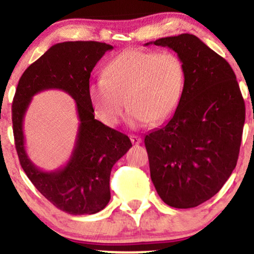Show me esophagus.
<instances>
[{
    "mask_svg": "<svg viewBox=\"0 0 254 254\" xmlns=\"http://www.w3.org/2000/svg\"><path fill=\"white\" fill-rule=\"evenodd\" d=\"M130 141H132L133 145H139L141 142V138L138 135H130Z\"/></svg>",
    "mask_w": 254,
    "mask_h": 254,
    "instance_id": "esophagus-1",
    "label": "esophagus"
}]
</instances>
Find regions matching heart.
<instances>
[{"label": "heart", "mask_w": 254, "mask_h": 254, "mask_svg": "<svg viewBox=\"0 0 254 254\" xmlns=\"http://www.w3.org/2000/svg\"><path fill=\"white\" fill-rule=\"evenodd\" d=\"M186 85V70L172 52L126 50L107 64L102 78L89 85L95 114L106 126L121 120L125 100L133 127L162 122L177 109Z\"/></svg>", "instance_id": "1"}]
</instances>
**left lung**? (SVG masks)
<instances>
[{"label": "left lung", "instance_id": "obj_1", "mask_svg": "<svg viewBox=\"0 0 254 254\" xmlns=\"http://www.w3.org/2000/svg\"><path fill=\"white\" fill-rule=\"evenodd\" d=\"M186 70L183 96L164 126L145 136L151 180L170 207L187 209L213 197L237 165L245 102L234 71L196 35L160 38Z\"/></svg>", "mask_w": 254, "mask_h": 254}]
</instances>
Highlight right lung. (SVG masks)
Here are the masks:
<instances>
[{
	"label": "right lung",
	"instance_id": "right-lung-1",
	"mask_svg": "<svg viewBox=\"0 0 254 254\" xmlns=\"http://www.w3.org/2000/svg\"><path fill=\"white\" fill-rule=\"evenodd\" d=\"M113 49L98 41L53 45L26 68L15 91L11 120L21 166L41 195L71 215H90L108 204L113 166L132 147L126 134L95 119L89 97L92 68ZM49 88H59L74 98L80 120L70 159L55 172H43L34 165L25 152L23 135V119L31 97Z\"/></svg>",
	"mask_w": 254,
	"mask_h": 254
}]
</instances>
